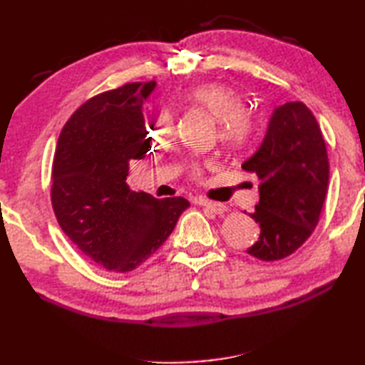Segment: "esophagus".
Listing matches in <instances>:
<instances>
[{
  "mask_svg": "<svg viewBox=\"0 0 365 365\" xmlns=\"http://www.w3.org/2000/svg\"><path fill=\"white\" fill-rule=\"evenodd\" d=\"M197 205L209 209V211L214 214H224L227 211V206L222 205V202H215V201H207V200H200Z\"/></svg>",
  "mask_w": 365,
  "mask_h": 365,
  "instance_id": "obj_1",
  "label": "esophagus"
}]
</instances>
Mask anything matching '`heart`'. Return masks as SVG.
Masks as SVG:
<instances>
[{
	"mask_svg": "<svg viewBox=\"0 0 365 365\" xmlns=\"http://www.w3.org/2000/svg\"><path fill=\"white\" fill-rule=\"evenodd\" d=\"M185 101L211 113L219 120L220 140L233 148L250 145L257 132V120L252 110L245 108V98L230 85L202 83L185 91ZM175 117L172 110L163 108L154 117V135L168 138L174 132ZM191 172L200 175V168L191 165Z\"/></svg>",
	"mask_w": 365,
	"mask_h": 365,
	"instance_id": "heart-1",
	"label": "heart"
}]
</instances>
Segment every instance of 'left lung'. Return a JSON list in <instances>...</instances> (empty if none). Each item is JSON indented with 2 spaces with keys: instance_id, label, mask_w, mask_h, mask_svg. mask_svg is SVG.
Segmentation results:
<instances>
[{
  "instance_id": "obj_1",
  "label": "left lung",
  "mask_w": 365,
  "mask_h": 365,
  "mask_svg": "<svg viewBox=\"0 0 365 365\" xmlns=\"http://www.w3.org/2000/svg\"><path fill=\"white\" fill-rule=\"evenodd\" d=\"M242 168L261 180L250 214L261 235L248 255L261 261L293 255L316 228L329 187L325 140L311 109L301 101L275 108L264 141Z\"/></svg>"
}]
</instances>
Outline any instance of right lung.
<instances>
[{
  "mask_svg": "<svg viewBox=\"0 0 365 365\" xmlns=\"http://www.w3.org/2000/svg\"><path fill=\"white\" fill-rule=\"evenodd\" d=\"M154 86L133 82L90 98L66 122L54 153V215L71 242L110 272L143 264L190 206L182 196L158 200L127 185L130 160L151 150L141 106Z\"/></svg>",
  "mask_w": 365,
  "mask_h": 365,
  "instance_id": "add662e5",
  "label": "right lung"
}]
</instances>
